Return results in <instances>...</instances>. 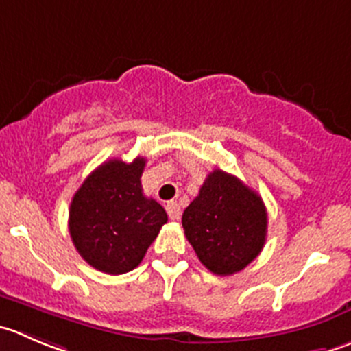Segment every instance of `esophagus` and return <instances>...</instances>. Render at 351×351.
Instances as JSON below:
<instances>
[{
	"instance_id": "34e87169",
	"label": "esophagus",
	"mask_w": 351,
	"mask_h": 351,
	"mask_svg": "<svg viewBox=\"0 0 351 351\" xmlns=\"http://www.w3.org/2000/svg\"><path fill=\"white\" fill-rule=\"evenodd\" d=\"M166 213H168V216H169V219H173V221H176L180 217V206L176 202H168L166 204Z\"/></svg>"
}]
</instances>
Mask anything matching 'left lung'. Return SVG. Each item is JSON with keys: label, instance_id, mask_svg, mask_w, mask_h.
I'll use <instances>...</instances> for the list:
<instances>
[{"label": "left lung", "instance_id": "1", "mask_svg": "<svg viewBox=\"0 0 351 351\" xmlns=\"http://www.w3.org/2000/svg\"><path fill=\"white\" fill-rule=\"evenodd\" d=\"M186 240L210 273L230 276L266 243L267 213L261 195L237 176L214 169L182 216Z\"/></svg>", "mask_w": 351, "mask_h": 351}]
</instances>
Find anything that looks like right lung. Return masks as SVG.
Here are the masks:
<instances>
[{"label":"right lung","instance_id":"obj_1","mask_svg":"<svg viewBox=\"0 0 351 351\" xmlns=\"http://www.w3.org/2000/svg\"><path fill=\"white\" fill-rule=\"evenodd\" d=\"M145 158L110 159L94 169L70 204V237L87 264L106 274L135 269L168 214L147 199L141 176Z\"/></svg>","mask_w":351,"mask_h":351}]
</instances>
